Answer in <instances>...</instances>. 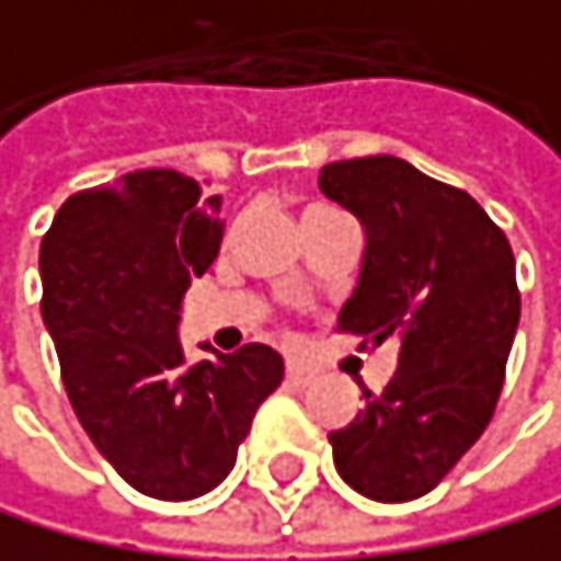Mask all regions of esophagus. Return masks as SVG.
Returning <instances> with one entry per match:
<instances>
[{
    "instance_id": "esophagus-1",
    "label": "esophagus",
    "mask_w": 561,
    "mask_h": 561,
    "mask_svg": "<svg viewBox=\"0 0 561 561\" xmlns=\"http://www.w3.org/2000/svg\"><path fill=\"white\" fill-rule=\"evenodd\" d=\"M284 374H287V380L295 383V387H305V383H311V380H314V370H308V366H305V363H298V359H287Z\"/></svg>"
}]
</instances>
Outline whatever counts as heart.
<instances>
[{
  "label": "heart",
  "instance_id": "b5f03b06",
  "mask_svg": "<svg viewBox=\"0 0 561 561\" xmlns=\"http://www.w3.org/2000/svg\"><path fill=\"white\" fill-rule=\"evenodd\" d=\"M311 211H314V208H311Z\"/></svg>",
  "mask_w": 561,
  "mask_h": 561
}]
</instances>
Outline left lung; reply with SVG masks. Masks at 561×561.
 <instances>
[{"label": "left lung", "instance_id": "left-lung-1", "mask_svg": "<svg viewBox=\"0 0 561 561\" xmlns=\"http://www.w3.org/2000/svg\"><path fill=\"white\" fill-rule=\"evenodd\" d=\"M325 198L366 229L363 271L339 332L398 339V370L346 428L329 432L339 477L380 504L435 490L469 453L504 387L520 318L507 236L462 187L398 157L325 163Z\"/></svg>", "mask_w": 561, "mask_h": 561}]
</instances>
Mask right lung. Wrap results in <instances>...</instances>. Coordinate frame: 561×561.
Listing matches in <instances>:
<instances>
[{"mask_svg": "<svg viewBox=\"0 0 561 561\" xmlns=\"http://www.w3.org/2000/svg\"><path fill=\"white\" fill-rule=\"evenodd\" d=\"M219 208L195 178L133 171L71 195L41 243V311L68 401L112 469L157 501L219 486L284 380L263 342L184 356L181 298L219 256Z\"/></svg>", "mask_w": 561, "mask_h": 561, "instance_id": "right-lung-1", "label": "right lung"}]
</instances>
